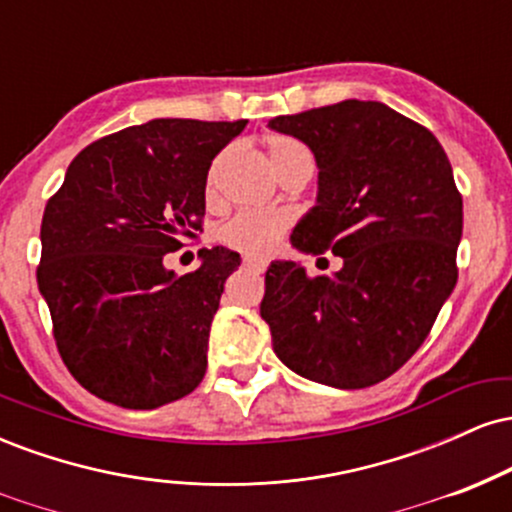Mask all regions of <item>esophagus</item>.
Listing matches in <instances>:
<instances>
[{"label": "esophagus", "mask_w": 512, "mask_h": 512, "mask_svg": "<svg viewBox=\"0 0 512 512\" xmlns=\"http://www.w3.org/2000/svg\"><path fill=\"white\" fill-rule=\"evenodd\" d=\"M243 264H245V267H248V269H255V272H264V264H262V262H255V260H245Z\"/></svg>", "instance_id": "34e87169"}]
</instances>
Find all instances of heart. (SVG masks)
<instances>
[{
    "label": "heart",
    "instance_id": "b5f03b06",
    "mask_svg": "<svg viewBox=\"0 0 512 512\" xmlns=\"http://www.w3.org/2000/svg\"><path fill=\"white\" fill-rule=\"evenodd\" d=\"M269 161L279 178H289L291 173L305 170L313 173V154L301 139L289 137V134H272L267 137ZM214 185V173L209 178V190ZM291 221L286 214H269V211H238L226 223H221L219 240L226 248L243 252L252 260H264L276 250L284 233L289 231Z\"/></svg>",
    "mask_w": 512,
    "mask_h": 512
}]
</instances>
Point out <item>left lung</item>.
<instances>
[{
	"instance_id": "obj_1",
	"label": "left lung",
	"mask_w": 512,
	"mask_h": 512,
	"mask_svg": "<svg viewBox=\"0 0 512 512\" xmlns=\"http://www.w3.org/2000/svg\"><path fill=\"white\" fill-rule=\"evenodd\" d=\"M310 146L317 204L293 248L332 250L337 274L272 262L262 320L276 356L315 383L358 390L416 354L457 284L462 195L424 125L375 101H342L269 122Z\"/></svg>"
}]
</instances>
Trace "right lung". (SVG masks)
<instances>
[{"label":"right lung","instance_id":"add662e5","mask_svg":"<svg viewBox=\"0 0 512 512\" xmlns=\"http://www.w3.org/2000/svg\"><path fill=\"white\" fill-rule=\"evenodd\" d=\"M245 125L161 117L120 129L88 144L45 204L38 289L64 366L91 395L156 409L202 383L240 255L202 250L182 276L163 255L202 233L211 161Z\"/></svg>","mask_w":512,"mask_h":512}]
</instances>
